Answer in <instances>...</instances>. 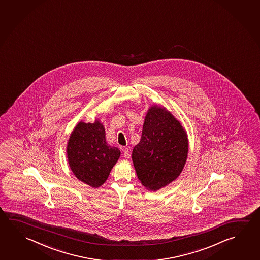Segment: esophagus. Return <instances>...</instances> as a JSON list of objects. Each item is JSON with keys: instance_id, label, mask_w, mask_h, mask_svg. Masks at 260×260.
Segmentation results:
<instances>
[{"instance_id": "34e87169", "label": "esophagus", "mask_w": 260, "mask_h": 260, "mask_svg": "<svg viewBox=\"0 0 260 260\" xmlns=\"http://www.w3.org/2000/svg\"><path fill=\"white\" fill-rule=\"evenodd\" d=\"M123 156L124 158H126V159H129L131 158V153H129V150H128V148L123 149Z\"/></svg>"}]
</instances>
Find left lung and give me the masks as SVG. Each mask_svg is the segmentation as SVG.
Segmentation results:
<instances>
[{
	"mask_svg": "<svg viewBox=\"0 0 260 260\" xmlns=\"http://www.w3.org/2000/svg\"><path fill=\"white\" fill-rule=\"evenodd\" d=\"M188 140L182 125L168 110L151 107L146 115L141 141L132 160L142 185L153 191L173 182L182 173Z\"/></svg>",
	"mask_w": 260,
	"mask_h": 260,
	"instance_id": "8db88e82",
	"label": "left lung"
}]
</instances>
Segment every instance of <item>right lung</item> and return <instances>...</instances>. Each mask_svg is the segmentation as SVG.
I'll return each instance as SVG.
<instances>
[{
	"instance_id": "1",
	"label": "right lung",
	"mask_w": 260,
	"mask_h": 260,
	"mask_svg": "<svg viewBox=\"0 0 260 260\" xmlns=\"http://www.w3.org/2000/svg\"><path fill=\"white\" fill-rule=\"evenodd\" d=\"M105 128L100 121L79 122L69 138V165L78 180L92 187L102 185L120 156L116 147L107 144Z\"/></svg>"
}]
</instances>
